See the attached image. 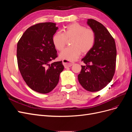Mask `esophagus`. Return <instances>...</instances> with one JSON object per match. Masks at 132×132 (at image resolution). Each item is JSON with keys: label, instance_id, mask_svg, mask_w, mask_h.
I'll list each match as a JSON object with an SVG mask.
<instances>
[{"label": "esophagus", "instance_id": "1", "mask_svg": "<svg viewBox=\"0 0 132 132\" xmlns=\"http://www.w3.org/2000/svg\"><path fill=\"white\" fill-rule=\"evenodd\" d=\"M62 62H63V65L64 66V67L65 68H67L70 67H71L74 64L73 63L69 62L68 61H67V60H65V59H63L62 60Z\"/></svg>", "mask_w": 132, "mask_h": 132}]
</instances>
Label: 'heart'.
I'll list each match as a JSON object with an SVG mask.
<instances>
[{
	"mask_svg": "<svg viewBox=\"0 0 132 132\" xmlns=\"http://www.w3.org/2000/svg\"><path fill=\"white\" fill-rule=\"evenodd\" d=\"M63 32L55 33L52 37V42L57 50L61 51L65 47L67 40L71 46L60 53L59 57L69 62L77 59L81 52L86 54L94 47L96 41L95 31L78 23H73L63 29Z\"/></svg>",
	"mask_w": 132,
	"mask_h": 132,
	"instance_id": "1",
	"label": "heart"
}]
</instances>
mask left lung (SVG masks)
I'll use <instances>...</instances> for the list:
<instances>
[{"mask_svg":"<svg viewBox=\"0 0 132 132\" xmlns=\"http://www.w3.org/2000/svg\"><path fill=\"white\" fill-rule=\"evenodd\" d=\"M87 24L95 32L94 47L81 59L85 65L78 75V80L87 91L102 90L112 80L115 73L117 51L114 39L102 23L88 19Z\"/></svg>","mask_w":132,"mask_h":132,"instance_id":"1","label":"left lung"}]
</instances>
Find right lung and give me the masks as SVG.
Segmentation results:
<instances>
[{
    "mask_svg": "<svg viewBox=\"0 0 132 132\" xmlns=\"http://www.w3.org/2000/svg\"><path fill=\"white\" fill-rule=\"evenodd\" d=\"M58 29L53 22L37 23L28 28L18 42L20 72L26 84L41 94L54 89L64 69L62 61L50 63L58 57L52 42Z\"/></svg>",
    "mask_w": 132,
    "mask_h": 132,
    "instance_id": "add662e5",
    "label": "right lung"
}]
</instances>
